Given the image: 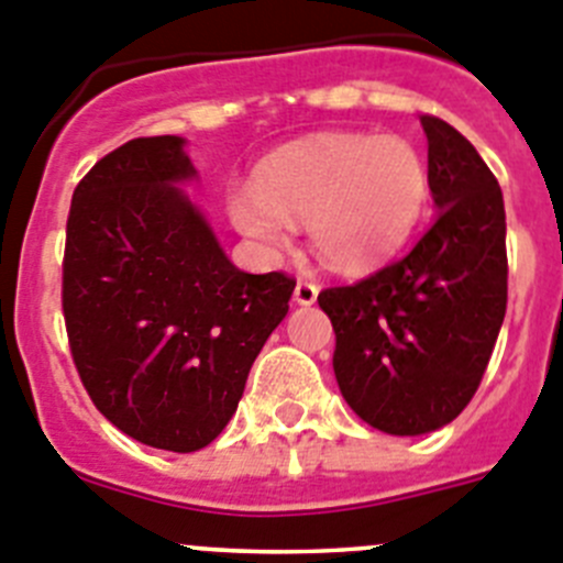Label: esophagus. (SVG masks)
Masks as SVG:
<instances>
[{
  "mask_svg": "<svg viewBox=\"0 0 563 563\" xmlns=\"http://www.w3.org/2000/svg\"><path fill=\"white\" fill-rule=\"evenodd\" d=\"M317 294H319L317 283L300 280L297 286H294V302H297V306H313V302H317Z\"/></svg>",
  "mask_w": 563,
  "mask_h": 563,
  "instance_id": "34e87169",
  "label": "esophagus"
}]
</instances>
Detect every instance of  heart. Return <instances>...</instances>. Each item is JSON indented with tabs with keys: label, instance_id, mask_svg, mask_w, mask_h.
<instances>
[{
	"label": "heart",
	"instance_id": "b5f03b06",
	"mask_svg": "<svg viewBox=\"0 0 563 563\" xmlns=\"http://www.w3.org/2000/svg\"><path fill=\"white\" fill-rule=\"evenodd\" d=\"M429 205L427 159L404 136L319 134L269 156L255 185L232 187L230 221L261 250H280L306 221L325 269L364 275L409 241Z\"/></svg>",
	"mask_w": 563,
	"mask_h": 563
}]
</instances>
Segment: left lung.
I'll list each match as a JSON object with an SVG mask.
<instances>
[{
	"label": "left lung",
	"instance_id": "8db88e82",
	"mask_svg": "<svg viewBox=\"0 0 563 563\" xmlns=\"http://www.w3.org/2000/svg\"><path fill=\"white\" fill-rule=\"evenodd\" d=\"M434 221L415 250L356 286L325 288L333 373L378 432L415 438L474 398L508 306L505 201L477 148L423 114Z\"/></svg>",
	"mask_w": 563,
	"mask_h": 563
}]
</instances>
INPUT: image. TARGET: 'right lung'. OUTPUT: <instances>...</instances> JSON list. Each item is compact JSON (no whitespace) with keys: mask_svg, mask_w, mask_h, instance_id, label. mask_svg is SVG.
<instances>
[{"mask_svg":"<svg viewBox=\"0 0 563 563\" xmlns=\"http://www.w3.org/2000/svg\"><path fill=\"white\" fill-rule=\"evenodd\" d=\"M185 136L120 145L75 187L64 255V319L75 367L106 418L165 452L224 432L294 280L227 257L185 185Z\"/></svg>","mask_w":563,"mask_h":563,"instance_id":"obj_1","label":"right lung"}]
</instances>
